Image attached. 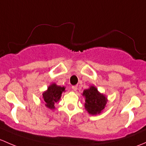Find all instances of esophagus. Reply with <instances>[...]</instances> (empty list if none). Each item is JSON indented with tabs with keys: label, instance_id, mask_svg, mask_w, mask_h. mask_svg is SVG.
I'll list each match as a JSON object with an SVG mask.
<instances>
[{
	"label": "esophagus",
	"instance_id": "34e87169",
	"mask_svg": "<svg viewBox=\"0 0 146 146\" xmlns=\"http://www.w3.org/2000/svg\"><path fill=\"white\" fill-rule=\"evenodd\" d=\"M72 91H76L77 90V86H72Z\"/></svg>",
	"mask_w": 146,
	"mask_h": 146
}]
</instances>
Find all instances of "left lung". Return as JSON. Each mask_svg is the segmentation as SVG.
<instances>
[{
    "mask_svg": "<svg viewBox=\"0 0 146 146\" xmlns=\"http://www.w3.org/2000/svg\"><path fill=\"white\" fill-rule=\"evenodd\" d=\"M82 95L85 98V109L90 115L100 114L106 106L107 98L100 94L94 86H91L88 88L84 90Z\"/></svg>",
    "mask_w": 146,
    "mask_h": 146,
    "instance_id": "1",
    "label": "left lung"
}]
</instances>
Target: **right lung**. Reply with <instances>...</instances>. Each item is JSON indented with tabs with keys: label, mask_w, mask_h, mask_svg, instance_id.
Masks as SVG:
<instances>
[{
	"label": "right lung",
	"mask_w": 146,
	"mask_h": 146,
	"mask_svg": "<svg viewBox=\"0 0 146 146\" xmlns=\"http://www.w3.org/2000/svg\"><path fill=\"white\" fill-rule=\"evenodd\" d=\"M65 88L52 84L48 88L47 91L43 93V98L45 102V106L50 110L55 109V103L59 101L63 91Z\"/></svg>",
	"instance_id": "right-lung-1"
}]
</instances>
